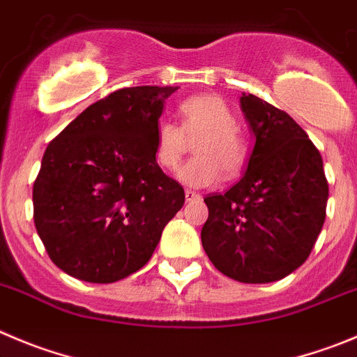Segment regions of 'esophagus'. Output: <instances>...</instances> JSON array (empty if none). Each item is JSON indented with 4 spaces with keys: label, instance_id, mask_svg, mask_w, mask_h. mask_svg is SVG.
<instances>
[{
    "label": "esophagus",
    "instance_id": "34e87169",
    "mask_svg": "<svg viewBox=\"0 0 357 357\" xmlns=\"http://www.w3.org/2000/svg\"><path fill=\"white\" fill-rule=\"evenodd\" d=\"M185 197H186V202H194L201 199V194H197V192H194V190H185Z\"/></svg>",
    "mask_w": 357,
    "mask_h": 357
}]
</instances>
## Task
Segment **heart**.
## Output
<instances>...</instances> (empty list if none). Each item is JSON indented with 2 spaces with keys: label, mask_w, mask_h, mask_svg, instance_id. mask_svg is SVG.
Masks as SVG:
<instances>
[{
  "label": "heart",
  "mask_w": 357,
  "mask_h": 357,
  "mask_svg": "<svg viewBox=\"0 0 357 357\" xmlns=\"http://www.w3.org/2000/svg\"><path fill=\"white\" fill-rule=\"evenodd\" d=\"M181 128L162 119L155 130V160L160 167L174 169L186 149V137L195 139V158L176 171L188 186H209L222 179L224 169L229 176L241 171L246 160V146L239 135L238 121L224 98L216 95H195L179 105Z\"/></svg>",
  "instance_id": "heart-1"
}]
</instances>
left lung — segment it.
<instances>
[{
    "mask_svg": "<svg viewBox=\"0 0 357 357\" xmlns=\"http://www.w3.org/2000/svg\"><path fill=\"white\" fill-rule=\"evenodd\" d=\"M255 144L246 171L204 199L202 246L220 273L243 284L285 278L308 259L326 218L322 156L305 130L255 95L239 98Z\"/></svg>",
    "mask_w": 357,
    "mask_h": 357,
    "instance_id": "obj_1",
    "label": "left lung"
}]
</instances>
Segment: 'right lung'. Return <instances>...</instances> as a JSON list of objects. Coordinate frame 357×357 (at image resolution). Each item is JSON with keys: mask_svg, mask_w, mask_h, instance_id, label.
I'll return each instance as SVG.
<instances>
[{"mask_svg": "<svg viewBox=\"0 0 357 357\" xmlns=\"http://www.w3.org/2000/svg\"><path fill=\"white\" fill-rule=\"evenodd\" d=\"M178 86L111 93L43 153L33 185L35 227L66 275L112 284L151 259L185 190L155 160V130Z\"/></svg>", "mask_w": 357, "mask_h": 357, "instance_id": "1", "label": "right lung"}]
</instances>
